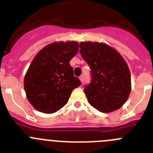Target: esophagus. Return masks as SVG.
I'll return each mask as SVG.
<instances>
[{
    "instance_id": "obj_1",
    "label": "esophagus",
    "mask_w": 153,
    "mask_h": 153,
    "mask_svg": "<svg viewBox=\"0 0 153 153\" xmlns=\"http://www.w3.org/2000/svg\"><path fill=\"white\" fill-rule=\"evenodd\" d=\"M79 79L81 80V82L83 83V82H84V76H83V75H81V76L79 77Z\"/></svg>"
}]
</instances>
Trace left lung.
<instances>
[{
  "label": "left lung",
  "instance_id": "8db88e82",
  "mask_svg": "<svg viewBox=\"0 0 153 153\" xmlns=\"http://www.w3.org/2000/svg\"><path fill=\"white\" fill-rule=\"evenodd\" d=\"M80 53L91 68V82L84 88L92 107L100 112L119 109L131 91V78L126 62L117 51L104 43L82 42Z\"/></svg>",
  "mask_w": 153,
  "mask_h": 153
}]
</instances>
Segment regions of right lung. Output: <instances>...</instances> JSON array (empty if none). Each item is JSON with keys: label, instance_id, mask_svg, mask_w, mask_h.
Returning <instances> with one entry per match:
<instances>
[{"label": "right lung", "instance_id": "right-lung-1", "mask_svg": "<svg viewBox=\"0 0 153 153\" xmlns=\"http://www.w3.org/2000/svg\"><path fill=\"white\" fill-rule=\"evenodd\" d=\"M78 51L77 42H54L35 56L25 75L24 89L37 111L56 112L68 103L71 91L81 85L69 63Z\"/></svg>", "mask_w": 153, "mask_h": 153}]
</instances>
